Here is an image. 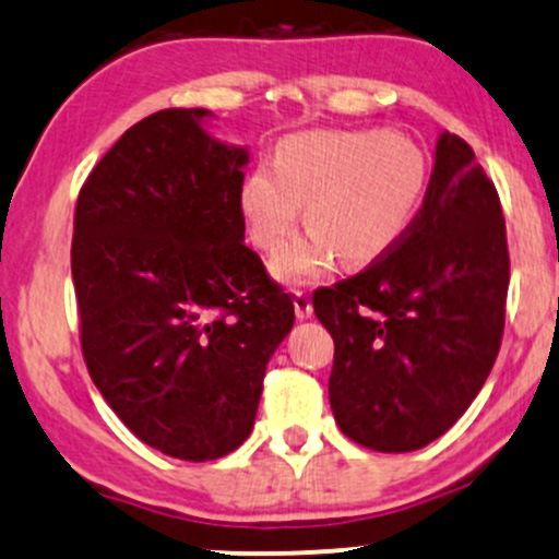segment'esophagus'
Instances as JSON below:
<instances>
[{
	"instance_id": "esophagus-1",
	"label": "esophagus",
	"mask_w": 559,
	"mask_h": 559,
	"mask_svg": "<svg viewBox=\"0 0 559 559\" xmlns=\"http://www.w3.org/2000/svg\"><path fill=\"white\" fill-rule=\"evenodd\" d=\"M293 306H295V317H298V319H311V313H313L311 295L298 290V293H295V298H293Z\"/></svg>"
}]
</instances>
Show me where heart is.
I'll return each instance as SVG.
<instances>
[{
    "instance_id": "heart-1",
    "label": "heart",
    "mask_w": 559,
    "mask_h": 559,
    "mask_svg": "<svg viewBox=\"0 0 559 559\" xmlns=\"http://www.w3.org/2000/svg\"><path fill=\"white\" fill-rule=\"evenodd\" d=\"M426 186L424 154L408 138L379 130H317L295 135L274 164L242 182L240 209L261 251L285 246L300 222L313 229L274 259V274L306 285L330 272L334 253L347 264L377 259L411 225Z\"/></svg>"
}]
</instances>
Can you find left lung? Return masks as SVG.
Returning <instances> with one entry per match:
<instances>
[{
    "label": "left lung",
    "mask_w": 559,
    "mask_h": 559,
    "mask_svg": "<svg viewBox=\"0 0 559 559\" xmlns=\"http://www.w3.org/2000/svg\"><path fill=\"white\" fill-rule=\"evenodd\" d=\"M508 285L495 182L461 135L442 133L403 235L364 272L313 293L334 340L330 403L343 435L377 452L442 437L495 366Z\"/></svg>",
    "instance_id": "left-lung-1"
}]
</instances>
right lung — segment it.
I'll use <instances>...</instances> for the list:
<instances>
[{
  "label": "right lung",
  "mask_w": 559,
  "mask_h": 559,
  "mask_svg": "<svg viewBox=\"0 0 559 559\" xmlns=\"http://www.w3.org/2000/svg\"><path fill=\"white\" fill-rule=\"evenodd\" d=\"M206 109L124 130L75 203L72 285L96 390L148 448L203 463L253 429L290 295L242 242L246 148L203 133Z\"/></svg>",
  "instance_id": "obj_1"
}]
</instances>
